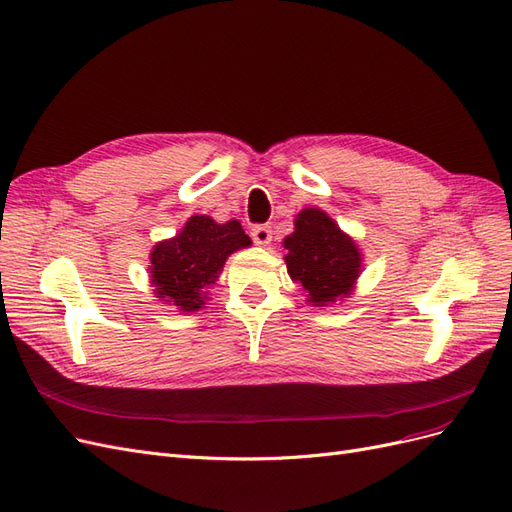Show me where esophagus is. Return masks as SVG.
<instances>
[{"label":"esophagus","mask_w":512,"mask_h":512,"mask_svg":"<svg viewBox=\"0 0 512 512\" xmlns=\"http://www.w3.org/2000/svg\"><path fill=\"white\" fill-rule=\"evenodd\" d=\"M252 239L256 245H269L271 239H273V230L271 226H254L252 228Z\"/></svg>","instance_id":"esophagus-1"}]
</instances>
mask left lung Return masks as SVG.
I'll list each match as a JSON object with an SVG mask.
<instances>
[{
    "label": "left lung",
    "instance_id": "left-lung-1",
    "mask_svg": "<svg viewBox=\"0 0 512 512\" xmlns=\"http://www.w3.org/2000/svg\"><path fill=\"white\" fill-rule=\"evenodd\" d=\"M290 280L299 284L312 307L344 301L363 271V252L327 211L305 207L294 218V232L282 241Z\"/></svg>",
    "mask_w": 512,
    "mask_h": 512
}]
</instances>
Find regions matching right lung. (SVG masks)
<instances>
[{"mask_svg": "<svg viewBox=\"0 0 512 512\" xmlns=\"http://www.w3.org/2000/svg\"><path fill=\"white\" fill-rule=\"evenodd\" d=\"M237 220L224 224L211 215H192L175 237L158 241L149 254V284L156 299L181 314L200 312L230 254L250 247Z\"/></svg>", "mask_w": 512, "mask_h": 512, "instance_id": "add662e5", "label": "right lung"}]
</instances>
